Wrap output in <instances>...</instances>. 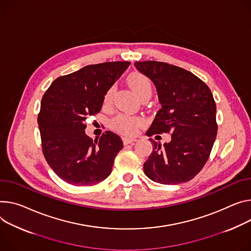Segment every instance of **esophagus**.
<instances>
[{
  "instance_id": "34e87169",
  "label": "esophagus",
  "mask_w": 251,
  "mask_h": 251,
  "mask_svg": "<svg viewBox=\"0 0 251 251\" xmlns=\"http://www.w3.org/2000/svg\"><path fill=\"white\" fill-rule=\"evenodd\" d=\"M136 141H137V139H135V138H123L124 145H128V144H131V143L136 142Z\"/></svg>"
}]
</instances>
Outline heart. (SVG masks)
<instances>
[{
  "mask_svg": "<svg viewBox=\"0 0 251 251\" xmlns=\"http://www.w3.org/2000/svg\"><path fill=\"white\" fill-rule=\"evenodd\" d=\"M128 84L134 93L139 98H142L145 95H151L152 86L149 79L144 76L142 73L134 72L130 74L127 78ZM114 93V87H111L104 96V103L107 104L111 101L112 95ZM141 121L138 118L128 117L124 115H120L112 121V127L116 131L120 132L124 135H133L137 131Z\"/></svg>",
  "mask_w": 251,
  "mask_h": 251,
  "instance_id": "1",
  "label": "heart"
}]
</instances>
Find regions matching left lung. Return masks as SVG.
<instances>
[{
  "mask_svg": "<svg viewBox=\"0 0 251 251\" xmlns=\"http://www.w3.org/2000/svg\"><path fill=\"white\" fill-rule=\"evenodd\" d=\"M157 91L161 109L146 135L171 132L169 143L149 139L154 149L144 163L148 178L161 184L184 183L208 160L216 134V105L208 86L182 68L157 61L135 62Z\"/></svg>",
  "mask_w": 251,
  "mask_h": 251,
  "instance_id": "left-lung-1",
  "label": "left lung"
}]
</instances>
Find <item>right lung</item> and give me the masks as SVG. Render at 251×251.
<instances>
[{
	"label": "right lung",
	"instance_id": "1",
	"mask_svg": "<svg viewBox=\"0 0 251 251\" xmlns=\"http://www.w3.org/2000/svg\"><path fill=\"white\" fill-rule=\"evenodd\" d=\"M129 65L122 61L86 66L56 79L44 94L38 116L43 153L67 183L93 185L111 174L123 142L111 131L93 140L85 132V121L100 112L106 92Z\"/></svg>",
	"mask_w": 251,
	"mask_h": 251
}]
</instances>
